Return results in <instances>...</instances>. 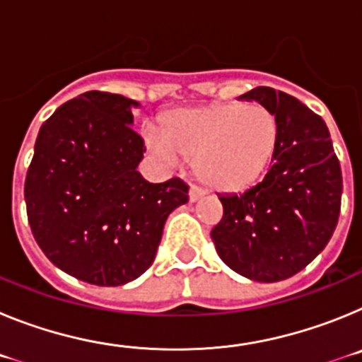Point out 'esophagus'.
<instances>
[{"label": "esophagus", "instance_id": "34e87169", "mask_svg": "<svg viewBox=\"0 0 362 362\" xmlns=\"http://www.w3.org/2000/svg\"><path fill=\"white\" fill-rule=\"evenodd\" d=\"M203 196H204V192L201 190L199 187H196V185H192L190 190H188V197H190V203H196V201H199Z\"/></svg>", "mask_w": 362, "mask_h": 362}]
</instances>
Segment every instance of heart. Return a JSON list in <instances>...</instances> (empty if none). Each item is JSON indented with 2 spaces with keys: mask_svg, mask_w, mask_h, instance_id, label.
<instances>
[{
  "mask_svg": "<svg viewBox=\"0 0 362 362\" xmlns=\"http://www.w3.org/2000/svg\"><path fill=\"white\" fill-rule=\"evenodd\" d=\"M146 145L165 161H194V174L210 190L243 194L261 183L276 161L279 121L270 108L243 101L179 108L163 114Z\"/></svg>",
  "mask_w": 362,
  "mask_h": 362,
  "instance_id": "heart-1",
  "label": "heart"
}]
</instances>
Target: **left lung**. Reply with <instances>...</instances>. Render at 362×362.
Instances as JSON below:
<instances>
[{
  "label": "left lung",
  "instance_id": "left-lung-1",
  "mask_svg": "<svg viewBox=\"0 0 362 362\" xmlns=\"http://www.w3.org/2000/svg\"><path fill=\"white\" fill-rule=\"evenodd\" d=\"M279 121L276 161L261 183L219 196L223 217L210 232L223 263L257 283L296 276L337 226L343 175L325 121L299 99L257 86L239 95Z\"/></svg>",
  "mask_w": 362,
  "mask_h": 362
}]
</instances>
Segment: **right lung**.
Wrapping results in <instances>:
<instances>
[{"label": "right lung", "mask_w": 362, "mask_h": 362, "mask_svg": "<svg viewBox=\"0 0 362 362\" xmlns=\"http://www.w3.org/2000/svg\"><path fill=\"white\" fill-rule=\"evenodd\" d=\"M139 103L90 90L57 108L37 134L25 181L34 239L59 270L98 286L145 274L163 228L188 201L174 177L148 183L137 172L145 145L132 130Z\"/></svg>", "instance_id": "add662e5"}]
</instances>
